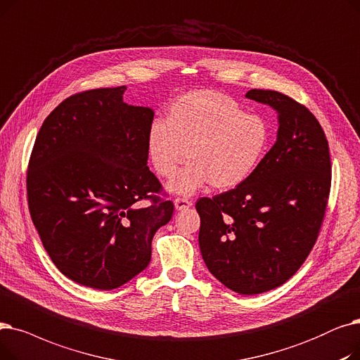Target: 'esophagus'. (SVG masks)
Masks as SVG:
<instances>
[{
    "instance_id": "1",
    "label": "esophagus",
    "mask_w": 360,
    "mask_h": 360,
    "mask_svg": "<svg viewBox=\"0 0 360 360\" xmlns=\"http://www.w3.org/2000/svg\"><path fill=\"white\" fill-rule=\"evenodd\" d=\"M192 205H193L192 200L187 199V198H176V199H174V207H176V210H179V211L191 208Z\"/></svg>"
}]
</instances>
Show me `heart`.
<instances>
[{
  "mask_svg": "<svg viewBox=\"0 0 360 360\" xmlns=\"http://www.w3.org/2000/svg\"><path fill=\"white\" fill-rule=\"evenodd\" d=\"M271 130L265 120L246 114L233 98L212 91L189 92L148 131V152L157 173L173 177L189 155L191 162L169 183L180 195H192L211 183L227 191L248 180L265 157Z\"/></svg>",
  "mask_w": 360,
  "mask_h": 360,
  "instance_id": "obj_1",
  "label": "heart"
}]
</instances>
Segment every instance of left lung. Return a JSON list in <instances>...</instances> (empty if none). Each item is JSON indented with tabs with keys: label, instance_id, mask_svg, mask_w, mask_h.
Here are the masks:
<instances>
[{
	"label": "left lung",
	"instance_id": "8db88e82",
	"mask_svg": "<svg viewBox=\"0 0 360 360\" xmlns=\"http://www.w3.org/2000/svg\"><path fill=\"white\" fill-rule=\"evenodd\" d=\"M246 98L278 112L277 142L234 189L200 198L199 248L212 276L238 295L280 287L311 253L331 189L328 141L315 115L277 91Z\"/></svg>",
	"mask_w": 360,
	"mask_h": 360
}]
</instances>
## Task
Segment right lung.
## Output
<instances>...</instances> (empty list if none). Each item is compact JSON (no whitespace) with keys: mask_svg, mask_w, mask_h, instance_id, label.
Wrapping results in <instances>:
<instances>
[{"mask_svg":"<svg viewBox=\"0 0 360 360\" xmlns=\"http://www.w3.org/2000/svg\"><path fill=\"white\" fill-rule=\"evenodd\" d=\"M124 91L64 99L45 118L27 165L29 211L51 261L96 290L142 272L153 236L174 212L146 165L153 111L127 105Z\"/></svg>","mask_w":360,"mask_h":360,"instance_id":"1","label":"right lung"}]
</instances>
